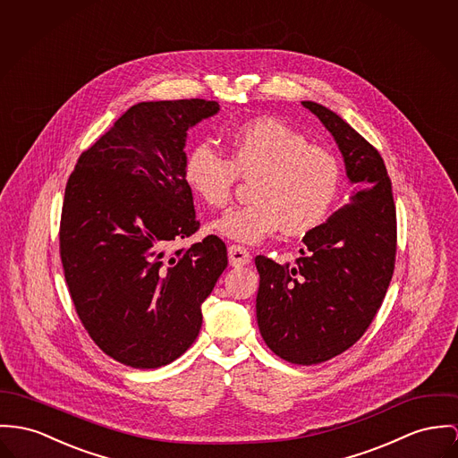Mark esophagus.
I'll return each mask as SVG.
<instances>
[{
  "label": "esophagus",
  "mask_w": 458,
  "mask_h": 458,
  "mask_svg": "<svg viewBox=\"0 0 458 458\" xmlns=\"http://www.w3.org/2000/svg\"><path fill=\"white\" fill-rule=\"evenodd\" d=\"M228 258H230L232 267H244V265H249L252 259V256L246 247L237 246V244L228 247Z\"/></svg>",
  "instance_id": "1"
}]
</instances>
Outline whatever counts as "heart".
Listing matches in <instances>:
<instances>
[{
	"label": "heart",
	"mask_w": 458,
	"mask_h": 458,
	"mask_svg": "<svg viewBox=\"0 0 458 458\" xmlns=\"http://www.w3.org/2000/svg\"><path fill=\"white\" fill-rule=\"evenodd\" d=\"M225 142L228 157L200 142L182 165L186 186L214 209L230 202L239 176L252 177V200L217 217L216 233L256 244L279 228L305 235L326 221L342 188V164L331 149L270 116L233 127Z\"/></svg>",
	"instance_id": "obj_1"
}]
</instances>
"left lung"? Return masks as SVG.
<instances>
[{
    "instance_id": "1",
    "label": "left lung",
    "mask_w": 458,
    "mask_h": 458,
    "mask_svg": "<svg viewBox=\"0 0 458 458\" xmlns=\"http://www.w3.org/2000/svg\"><path fill=\"white\" fill-rule=\"evenodd\" d=\"M338 144L351 202L305 233L294 265L256 256V317L268 349L293 364H318L351 349L382 307L397 250V219L384 158L336 113L303 101Z\"/></svg>"
}]
</instances>
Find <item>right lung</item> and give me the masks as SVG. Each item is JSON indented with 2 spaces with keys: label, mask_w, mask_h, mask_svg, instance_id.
Returning <instances> with one entry per match:
<instances>
[{
  "label": "right lung",
  "mask_w": 458,
  "mask_h": 458,
  "mask_svg": "<svg viewBox=\"0 0 458 458\" xmlns=\"http://www.w3.org/2000/svg\"><path fill=\"white\" fill-rule=\"evenodd\" d=\"M217 109L206 99L134 105L68 179L59 250L71 300L94 344L125 366L153 369L186 352L228 265L216 235L169 250L200 228L182 177L186 131Z\"/></svg>",
  "instance_id": "add662e5"
}]
</instances>
